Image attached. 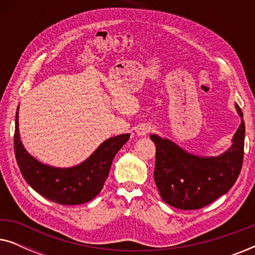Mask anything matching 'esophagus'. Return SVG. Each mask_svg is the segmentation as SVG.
Listing matches in <instances>:
<instances>
[{"label": "esophagus", "instance_id": "esophagus-1", "mask_svg": "<svg viewBox=\"0 0 255 255\" xmlns=\"http://www.w3.org/2000/svg\"><path fill=\"white\" fill-rule=\"evenodd\" d=\"M154 131V128L152 125L148 124H142L137 128V134L139 135H146L147 133H151V132Z\"/></svg>", "mask_w": 255, "mask_h": 255}]
</instances>
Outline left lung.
I'll return each mask as SVG.
<instances>
[{
    "instance_id": "8db88e82",
    "label": "left lung",
    "mask_w": 255,
    "mask_h": 255,
    "mask_svg": "<svg viewBox=\"0 0 255 255\" xmlns=\"http://www.w3.org/2000/svg\"><path fill=\"white\" fill-rule=\"evenodd\" d=\"M239 116L242 109L236 104ZM155 144L154 181L167 204L196 210L228 193L238 179L244 160L245 123L242 120L232 146L216 158L189 154L168 139L151 134Z\"/></svg>"
}]
</instances>
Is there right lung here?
Wrapping results in <instances>:
<instances>
[{
    "label": "right lung",
    "mask_w": 255,
    "mask_h": 255,
    "mask_svg": "<svg viewBox=\"0 0 255 255\" xmlns=\"http://www.w3.org/2000/svg\"><path fill=\"white\" fill-rule=\"evenodd\" d=\"M128 138L130 134L127 133L108 139L79 166L55 168L37 161L24 148L19 139L17 109L13 147L20 173L32 189L58 204L76 205L92 201L100 194L115 155Z\"/></svg>",
    "instance_id": "add662e5"
}]
</instances>
